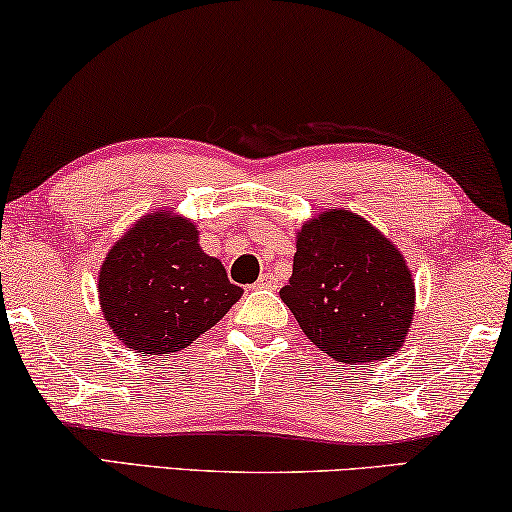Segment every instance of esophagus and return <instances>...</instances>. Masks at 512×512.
<instances>
[{
	"instance_id": "1",
	"label": "esophagus",
	"mask_w": 512,
	"mask_h": 512,
	"mask_svg": "<svg viewBox=\"0 0 512 512\" xmlns=\"http://www.w3.org/2000/svg\"><path fill=\"white\" fill-rule=\"evenodd\" d=\"M276 285H278V280L273 273H264V276H259V280L255 282L257 289H273Z\"/></svg>"
}]
</instances>
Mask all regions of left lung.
<instances>
[{
  "label": "left lung",
  "mask_w": 512,
  "mask_h": 512,
  "mask_svg": "<svg viewBox=\"0 0 512 512\" xmlns=\"http://www.w3.org/2000/svg\"><path fill=\"white\" fill-rule=\"evenodd\" d=\"M280 299L310 342L347 365L384 361L414 319V280L400 250L368 220L329 209L296 234Z\"/></svg>",
  "instance_id": "obj_1"
}]
</instances>
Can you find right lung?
<instances>
[{
    "label": "right lung",
    "mask_w": 512,
    "mask_h": 512,
    "mask_svg": "<svg viewBox=\"0 0 512 512\" xmlns=\"http://www.w3.org/2000/svg\"><path fill=\"white\" fill-rule=\"evenodd\" d=\"M220 259L200 248L197 227L156 211L110 248L98 276L105 322L128 349L172 354L216 326L241 299Z\"/></svg>",
    "instance_id": "1"
}]
</instances>
